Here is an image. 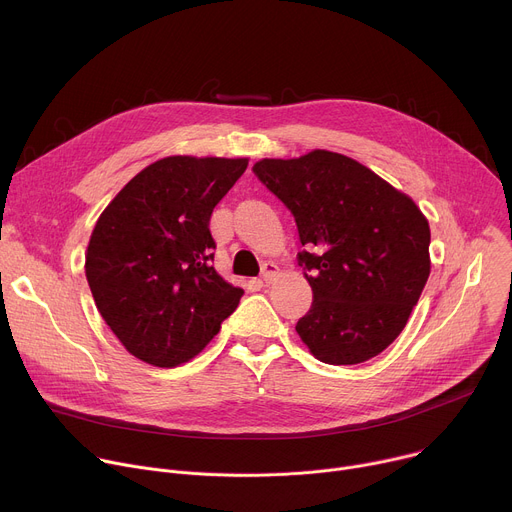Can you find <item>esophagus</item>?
I'll use <instances>...</instances> for the list:
<instances>
[{"label": "esophagus", "instance_id": "obj_1", "mask_svg": "<svg viewBox=\"0 0 512 512\" xmlns=\"http://www.w3.org/2000/svg\"><path fill=\"white\" fill-rule=\"evenodd\" d=\"M277 275H279V267H277L273 261H269V263L263 265V269H261V279H263L265 283H271Z\"/></svg>", "mask_w": 512, "mask_h": 512}]
</instances>
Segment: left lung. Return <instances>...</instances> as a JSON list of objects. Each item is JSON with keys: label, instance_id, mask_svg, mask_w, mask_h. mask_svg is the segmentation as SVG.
<instances>
[{"label": "left lung", "instance_id": "1", "mask_svg": "<svg viewBox=\"0 0 512 512\" xmlns=\"http://www.w3.org/2000/svg\"><path fill=\"white\" fill-rule=\"evenodd\" d=\"M257 178L291 210L314 302L296 330L326 364L381 354L405 328L431 271L429 223L411 196L360 162L314 150L263 158Z\"/></svg>", "mask_w": 512, "mask_h": 512}]
</instances>
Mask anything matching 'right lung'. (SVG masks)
I'll return each instance as SVG.
<instances>
[{
  "mask_svg": "<svg viewBox=\"0 0 512 512\" xmlns=\"http://www.w3.org/2000/svg\"><path fill=\"white\" fill-rule=\"evenodd\" d=\"M249 158L168 156L135 174L91 233L85 275L129 354L172 369L221 330L243 296L210 265V214Z\"/></svg>",
  "mask_w": 512,
  "mask_h": 512,
  "instance_id": "right-lung-1",
  "label": "right lung"
}]
</instances>
